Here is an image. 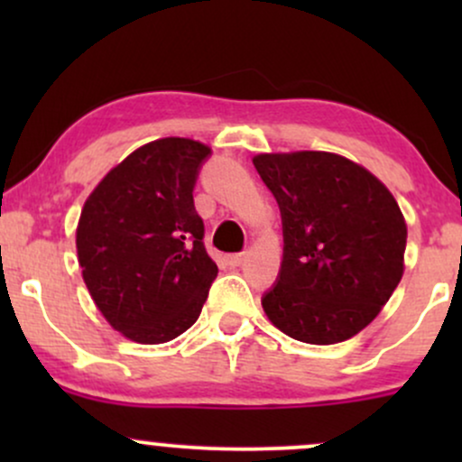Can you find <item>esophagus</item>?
Returning a JSON list of instances; mask_svg holds the SVG:
<instances>
[{
    "label": "esophagus",
    "instance_id": "1",
    "mask_svg": "<svg viewBox=\"0 0 462 462\" xmlns=\"http://www.w3.org/2000/svg\"><path fill=\"white\" fill-rule=\"evenodd\" d=\"M247 254H230V256H226V264H230V267H241L243 263H245Z\"/></svg>",
    "mask_w": 462,
    "mask_h": 462
}]
</instances>
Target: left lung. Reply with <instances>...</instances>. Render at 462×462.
Masks as SVG:
<instances>
[{"instance_id":"obj_1","label":"left lung","mask_w":462,"mask_h":462,"mask_svg":"<svg viewBox=\"0 0 462 462\" xmlns=\"http://www.w3.org/2000/svg\"><path fill=\"white\" fill-rule=\"evenodd\" d=\"M282 215L278 284L263 310L310 346L352 338L380 315L404 275L406 219L363 164L332 152L252 158Z\"/></svg>"}]
</instances>
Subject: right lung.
Masks as SVG:
<instances>
[{
    "label": "right lung",
    "instance_id": "right-lung-1",
    "mask_svg": "<svg viewBox=\"0 0 462 462\" xmlns=\"http://www.w3.org/2000/svg\"><path fill=\"white\" fill-rule=\"evenodd\" d=\"M210 147L167 136L145 143L99 180L79 213L78 263L104 319L158 346L198 321L217 264L206 254L193 187Z\"/></svg>",
    "mask_w": 462,
    "mask_h": 462
}]
</instances>
